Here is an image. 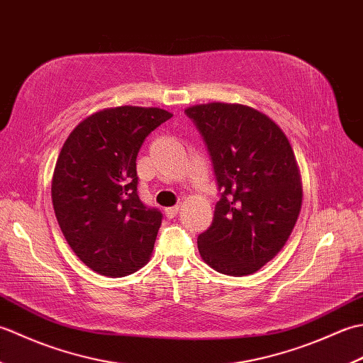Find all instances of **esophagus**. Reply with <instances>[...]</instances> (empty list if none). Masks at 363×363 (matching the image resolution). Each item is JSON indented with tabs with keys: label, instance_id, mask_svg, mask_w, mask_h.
<instances>
[{
	"label": "esophagus",
	"instance_id": "esophagus-1",
	"mask_svg": "<svg viewBox=\"0 0 363 363\" xmlns=\"http://www.w3.org/2000/svg\"><path fill=\"white\" fill-rule=\"evenodd\" d=\"M177 211H179V206H173V207H167L165 209V215L168 218H174Z\"/></svg>",
	"mask_w": 363,
	"mask_h": 363
}]
</instances>
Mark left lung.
<instances>
[{"label":"left lung","mask_w":363,"mask_h":363,"mask_svg":"<svg viewBox=\"0 0 363 363\" xmlns=\"http://www.w3.org/2000/svg\"><path fill=\"white\" fill-rule=\"evenodd\" d=\"M209 151L220 199L198 235L203 260L218 273L246 276L272 260L291 234L303 201L296 159L267 115L242 104L186 109Z\"/></svg>","instance_id":"obj_1"}]
</instances>
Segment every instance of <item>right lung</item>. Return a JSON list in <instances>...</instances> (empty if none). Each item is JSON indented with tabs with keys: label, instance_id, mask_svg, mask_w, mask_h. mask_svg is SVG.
Listing matches in <instances>:
<instances>
[{
	"label": "right lung",
	"instance_id": "1",
	"mask_svg": "<svg viewBox=\"0 0 363 363\" xmlns=\"http://www.w3.org/2000/svg\"><path fill=\"white\" fill-rule=\"evenodd\" d=\"M172 113L121 106L90 115L68 135L51 198L62 234L94 272L121 277L148 262L162 212L138 198L137 154Z\"/></svg>",
	"mask_w": 363,
	"mask_h": 363
}]
</instances>
